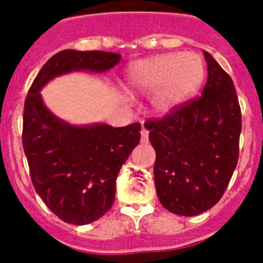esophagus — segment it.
Listing matches in <instances>:
<instances>
[{
  "label": "esophagus",
  "mask_w": 263,
  "mask_h": 263,
  "mask_svg": "<svg viewBox=\"0 0 263 263\" xmlns=\"http://www.w3.org/2000/svg\"><path fill=\"white\" fill-rule=\"evenodd\" d=\"M147 139H148V132L145 129V127H142V130H141V142L147 143Z\"/></svg>",
  "instance_id": "34e87169"
}]
</instances>
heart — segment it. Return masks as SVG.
Segmentation results:
<instances>
[{
    "instance_id": "b5f03b06",
    "label": "heart",
    "mask_w": 263,
    "mask_h": 263,
    "mask_svg": "<svg viewBox=\"0 0 263 263\" xmlns=\"http://www.w3.org/2000/svg\"><path fill=\"white\" fill-rule=\"evenodd\" d=\"M204 76V63L197 53H160L132 63L126 69L125 87L130 95L150 93L153 110L168 116L196 93Z\"/></svg>"
}]
</instances>
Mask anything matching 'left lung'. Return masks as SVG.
<instances>
[{"label":"left lung","instance_id":"1","mask_svg":"<svg viewBox=\"0 0 263 263\" xmlns=\"http://www.w3.org/2000/svg\"><path fill=\"white\" fill-rule=\"evenodd\" d=\"M208 79L201 97L162 120L147 121L160 204L180 216L212 208L227 190L238 159L241 109L231 76L204 51Z\"/></svg>","mask_w":263,"mask_h":263}]
</instances>
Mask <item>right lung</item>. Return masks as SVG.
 <instances>
[{
    "label": "right lung",
    "mask_w": 263,
    "mask_h": 263,
    "mask_svg": "<svg viewBox=\"0 0 263 263\" xmlns=\"http://www.w3.org/2000/svg\"><path fill=\"white\" fill-rule=\"evenodd\" d=\"M120 53L63 50L42 67L23 110L22 143L36 194L60 220L85 225L99 220L115 203L116 179L139 143L141 125H71L43 103L41 90L69 72H106Z\"/></svg>",
    "instance_id": "right-lung-1"
}]
</instances>
